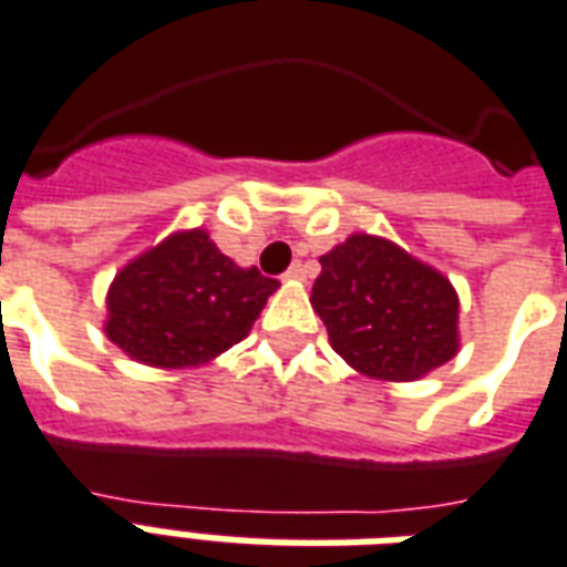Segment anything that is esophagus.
<instances>
[{"instance_id": "34e87169", "label": "esophagus", "mask_w": 567, "mask_h": 567, "mask_svg": "<svg viewBox=\"0 0 567 567\" xmlns=\"http://www.w3.org/2000/svg\"><path fill=\"white\" fill-rule=\"evenodd\" d=\"M284 278H287V280H305V266H301V262H292Z\"/></svg>"}]
</instances>
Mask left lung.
I'll return each instance as SVG.
<instances>
[{
	"label": "left lung",
	"instance_id": "obj_1",
	"mask_svg": "<svg viewBox=\"0 0 567 567\" xmlns=\"http://www.w3.org/2000/svg\"><path fill=\"white\" fill-rule=\"evenodd\" d=\"M319 266L310 305L359 373L412 382L457 355L461 301L436 268L368 233L349 236Z\"/></svg>",
	"mask_w": 567,
	"mask_h": 567
}]
</instances>
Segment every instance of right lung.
Listing matches in <instances>:
<instances>
[{"label": "right lung", "instance_id": "1", "mask_svg": "<svg viewBox=\"0 0 567 567\" xmlns=\"http://www.w3.org/2000/svg\"><path fill=\"white\" fill-rule=\"evenodd\" d=\"M280 284L224 257L206 229L164 238L106 292V338L152 368H197L248 338Z\"/></svg>", "mask_w": 567, "mask_h": 567}]
</instances>
